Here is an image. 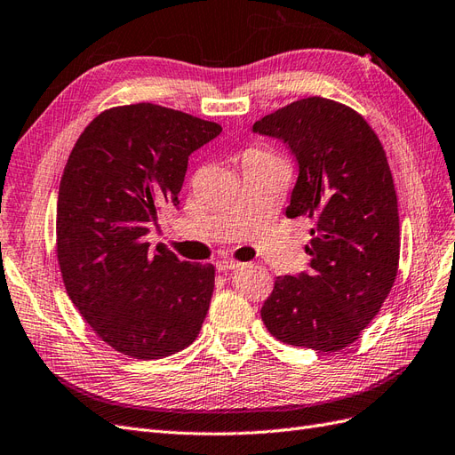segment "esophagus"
<instances>
[{
	"mask_svg": "<svg viewBox=\"0 0 455 455\" xmlns=\"http://www.w3.org/2000/svg\"><path fill=\"white\" fill-rule=\"evenodd\" d=\"M239 266H241V262H235V260H218L216 262L218 272H229V269H237Z\"/></svg>",
	"mask_w": 455,
	"mask_h": 455,
	"instance_id": "1",
	"label": "esophagus"
}]
</instances>
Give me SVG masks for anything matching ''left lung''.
<instances>
[{"label":"left lung","instance_id":"obj_1","mask_svg":"<svg viewBox=\"0 0 455 455\" xmlns=\"http://www.w3.org/2000/svg\"><path fill=\"white\" fill-rule=\"evenodd\" d=\"M299 163L289 218L315 222L310 269L281 275L260 315L277 340L337 352L360 339L395 285L400 220L395 181L377 133L354 108L306 97L254 122Z\"/></svg>","mask_w":455,"mask_h":455}]
</instances>
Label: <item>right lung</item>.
Wrapping results in <instances>:
<instances>
[{
    "label": "right lung",
    "instance_id": "add662e5",
    "mask_svg": "<svg viewBox=\"0 0 455 455\" xmlns=\"http://www.w3.org/2000/svg\"><path fill=\"white\" fill-rule=\"evenodd\" d=\"M222 126L153 103L97 115L72 147L57 199V260L72 304L97 337L136 360L166 358L197 339L214 266L181 262L145 241L178 204L193 151Z\"/></svg>",
    "mask_w": 455,
    "mask_h": 455
}]
</instances>
